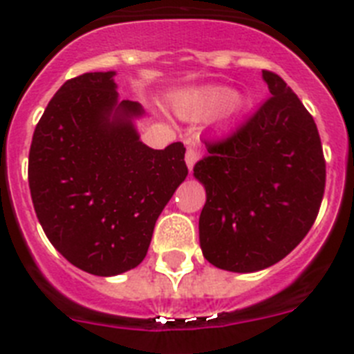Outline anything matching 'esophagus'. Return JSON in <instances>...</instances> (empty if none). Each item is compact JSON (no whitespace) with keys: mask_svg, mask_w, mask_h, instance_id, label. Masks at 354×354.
I'll return each instance as SVG.
<instances>
[{"mask_svg":"<svg viewBox=\"0 0 354 354\" xmlns=\"http://www.w3.org/2000/svg\"><path fill=\"white\" fill-rule=\"evenodd\" d=\"M198 161V154H196V150L193 149H187L186 150V165H187V170L193 171V167H195V162Z\"/></svg>","mask_w":354,"mask_h":354,"instance_id":"esophagus-1","label":"esophagus"}]
</instances>
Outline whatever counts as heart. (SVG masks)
<instances>
[{
  "mask_svg": "<svg viewBox=\"0 0 354 354\" xmlns=\"http://www.w3.org/2000/svg\"><path fill=\"white\" fill-rule=\"evenodd\" d=\"M171 108L184 120H200L214 113L212 133L228 138L246 122L253 109V97L248 92H232L225 84H200L171 93Z\"/></svg>",
  "mask_w": 354,
  "mask_h": 354,
  "instance_id": "1",
  "label": "heart"
}]
</instances>
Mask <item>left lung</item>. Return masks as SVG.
Here are the masks:
<instances>
[{"label":"left lung","instance_id":"8db88e82","mask_svg":"<svg viewBox=\"0 0 354 354\" xmlns=\"http://www.w3.org/2000/svg\"><path fill=\"white\" fill-rule=\"evenodd\" d=\"M270 99L234 136L209 145L193 177L205 187L200 248L212 266L253 273L289 255L323 200L326 167L312 115L286 81L262 71Z\"/></svg>","mask_w":354,"mask_h":354}]
</instances>
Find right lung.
Listing matches in <instances>:
<instances>
[{"label":"right lung","instance_id":"obj_1","mask_svg":"<svg viewBox=\"0 0 354 354\" xmlns=\"http://www.w3.org/2000/svg\"><path fill=\"white\" fill-rule=\"evenodd\" d=\"M117 71L86 72L55 93L33 133L31 200L44 232L80 270L115 277L145 259L154 225L187 167L184 145L140 140V102L120 101Z\"/></svg>","mask_w":354,"mask_h":354}]
</instances>
